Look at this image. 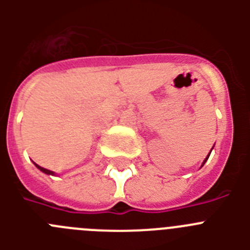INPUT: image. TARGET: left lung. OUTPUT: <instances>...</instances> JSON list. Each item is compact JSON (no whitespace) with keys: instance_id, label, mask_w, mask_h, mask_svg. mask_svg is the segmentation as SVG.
<instances>
[{"instance_id":"obj_1","label":"left lung","mask_w":250,"mask_h":250,"mask_svg":"<svg viewBox=\"0 0 250 250\" xmlns=\"http://www.w3.org/2000/svg\"><path fill=\"white\" fill-rule=\"evenodd\" d=\"M213 147H214V146H213ZM213 147H211V150H213ZM211 150H210V152H211ZM209 155H210V154H209ZM209 155H208V156H207V158H205V159H204V161H203V165H204V164H205V161H207V160H208V158H209ZM203 165H202V167H203Z\"/></svg>"}]
</instances>
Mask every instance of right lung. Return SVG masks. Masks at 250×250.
I'll use <instances>...</instances> for the list:
<instances>
[{"label":"right lung","mask_w":250,"mask_h":250,"mask_svg":"<svg viewBox=\"0 0 250 250\" xmlns=\"http://www.w3.org/2000/svg\"><path fill=\"white\" fill-rule=\"evenodd\" d=\"M35 164V163H34ZM36 165V167L39 170H41V171H42V173H45V174H47V175H55V173L54 171H51V170H48V169H45V167H40V165H37V164H35Z\"/></svg>","instance_id":"right-lung-1"}]
</instances>
